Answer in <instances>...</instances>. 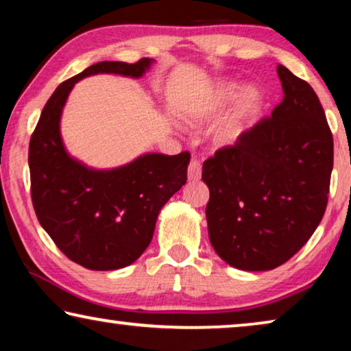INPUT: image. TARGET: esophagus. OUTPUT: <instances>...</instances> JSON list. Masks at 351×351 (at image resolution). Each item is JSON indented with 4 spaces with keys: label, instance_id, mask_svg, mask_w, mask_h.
I'll return each mask as SVG.
<instances>
[{
    "label": "esophagus",
    "instance_id": "esophagus-1",
    "mask_svg": "<svg viewBox=\"0 0 351 351\" xmlns=\"http://www.w3.org/2000/svg\"><path fill=\"white\" fill-rule=\"evenodd\" d=\"M187 176H189L191 181H197L200 180L202 176V160L193 156L189 162V167H187Z\"/></svg>",
    "mask_w": 351,
    "mask_h": 351
}]
</instances>
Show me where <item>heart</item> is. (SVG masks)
Listing matches in <instances>:
<instances>
[{"instance_id": "b5f03b06", "label": "heart", "mask_w": 351, "mask_h": 351, "mask_svg": "<svg viewBox=\"0 0 351 351\" xmlns=\"http://www.w3.org/2000/svg\"><path fill=\"white\" fill-rule=\"evenodd\" d=\"M237 97H238V86L232 85V83H223V85H221L216 91H214L211 104H209V106H211L213 110H219L228 106V104L233 102ZM257 102H258V91L255 90V88H247V90L241 94V101H239V107H238L237 114H234V118L223 125L221 132H219V137H217L219 142L222 145H230L237 142L239 135V125H241L243 118L247 113L252 112L255 106H257Z\"/></svg>"}]
</instances>
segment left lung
<instances>
[{
  "instance_id": "obj_1",
  "label": "left lung",
  "mask_w": 351,
  "mask_h": 351,
  "mask_svg": "<svg viewBox=\"0 0 351 351\" xmlns=\"http://www.w3.org/2000/svg\"><path fill=\"white\" fill-rule=\"evenodd\" d=\"M284 99L271 117L203 162L209 241L233 268L268 271L290 260L328 205L334 143L309 83L277 66Z\"/></svg>"
}]
</instances>
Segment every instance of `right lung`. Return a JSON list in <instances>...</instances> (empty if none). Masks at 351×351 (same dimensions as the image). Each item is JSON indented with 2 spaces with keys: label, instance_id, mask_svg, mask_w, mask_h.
I'll use <instances>...</instances> for the list:
<instances>
[{
  "label": "right lung",
  "instance_id": "add662e5",
  "mask_svg": "<svg viewBox=\"0 0 351 351\" xmlns=\"http://www.w3.org/2000/svg\"><path fill=\"white\" fill-rule=\"evenodd\" d=\"M151 64L101 61L62 82L42 110L29 140L31 200L42 228L67 258L94 271L134 263L153 239L160 208L187 181V151L145 154L132 164L99 171L69 158L60 118L74 83L93 74L142 77Z\"/></svg>",
  "mask_w": 351,
  "mask_h": 351
}]
</instances>
